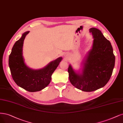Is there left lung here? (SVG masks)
Segmentation results:
<instances>
[{
  "mask_svg": "<svg viewBox=\"0 0 123 123\" xmlns=\"http://www.w3.org/2000/svg\"><path fill=\"white\" fill-rule=\"evenodd\" d=\"M90 32L94 40L83 63L82 73H76L70 65L68 70L71 84L84 92H92L104 86L111 78L115 63L111 42L98 29L91 28Z\"/></svg>",
  "mask_w": 123,
  "mask_h": 123,
  "instance_id": "1",
  "label": "left lung"
}]
</instances>
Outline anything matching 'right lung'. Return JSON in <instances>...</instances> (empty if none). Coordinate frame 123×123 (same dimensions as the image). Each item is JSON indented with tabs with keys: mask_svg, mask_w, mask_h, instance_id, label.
<instances>
[{
	"mask_svg": "<svg viewBox=\"0 0 123 123\" xmlns=\"http://www.w3.org/2000/svg\"><path fill=\"white\" fill-rule=\"evenodd\" d=\"M29 32H24L15 43L9 56L8 65L15 83L25 90L35 92L43 90L50 83L52 74L62 60V57H58L50 62L43 69L33 70L28 68L24 62L22 48L25 37Z\"/></svg>",
	"mask_w": 123,
	"mask_h": 123,
	"instance_id": "obj_1",
	"label": "right lung"
}]
</instances>
